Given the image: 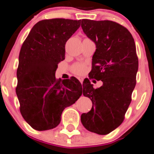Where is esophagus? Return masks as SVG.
<instances>
[{"label": "esophagus", "mask_w": 154, "mask_h": 154, "mask_svg": "<svg viewBox=\"0 0 154 154\" xmlns=\"http://www.w3.org/2000/svg\"><path fill=\"white\" fill-rule=\"evenodd\" d=\"M77 79H78L79 81H80V83H83V77H77Z\"/></svg>", "instance_id": "obj_1"}]
</instances>
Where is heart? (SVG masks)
<instances>
[{"label": "heart", "mask_w": 154, "mask_h": 154, "mask_svg": "<svg viewBox=\"0 0 154 154\" xmlns=\"http://www.w3.org/2000/svg\"><path fill=\"white\" fill-rule=\"evenodd\" d=\"M85 70H86V66L83 63H76V64L73 65L71 67V71L76 74H83Z\"/></svg>", "instance_id": "b5f03b06"}]
</instances>
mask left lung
<instances>
[{
  "label": "left lung",
  "mask_w": 154,
  "mask_h": 154,
  "mask_svg": "<svg viewBox=\"0 0 154 154\" xmlns=\"http://www.w3.org/2000/svg\"><path fill=\"white\" fill-rule=\"evenodd\" d=\"M81 27L96 45L91 78L103 82L97 88L89 80L83 82V95L93 106L81 122L88 131L106 135L123 122L131 102L139 67L136 45L130 31L115 21L83 19Z\"/></svg>",
  "instance_id": "left-lung-1"
}]
</instances>
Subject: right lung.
I'll return each mask as SVG.
<instances>
[{
  "label": "right lung",
  "instance_id": "right-lung-1",
  "mask_svg": "<svg viewBox=\"0 0 154 154\" xmlns=\"http://www.w3.org/2000/svg\"><path fill=\"white\" fill-rule=\"evenodd\" d=\"M81 20L52 18L38 21L21 46L15 91L20 112L34 130H51L61 121L65 108L82 94L77 79L57 80L58 64L65 60V46L80 27Z\"/></svg>",
  "mask_w": 154,
  "mask_h": 154
}]
</instances>
